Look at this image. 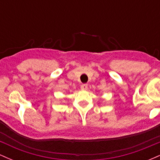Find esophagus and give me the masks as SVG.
<instances>
[{
    "label": "esophagus",
    "instance_id": "34e87169",
    "mask_svg": "<svg viewBox=\"0 0 160 160\" xmlns=\"http://www.w3.org/2000/svg\"><path fill=\"white\" fill-rule=\"evenodd\" d=\"M87 88H88L87 84H82L81 86H80V89H81L82 90H86Z\"/></svg>",
    "mask_w": 160,
    "mask_h": 160
}]
</instances>
